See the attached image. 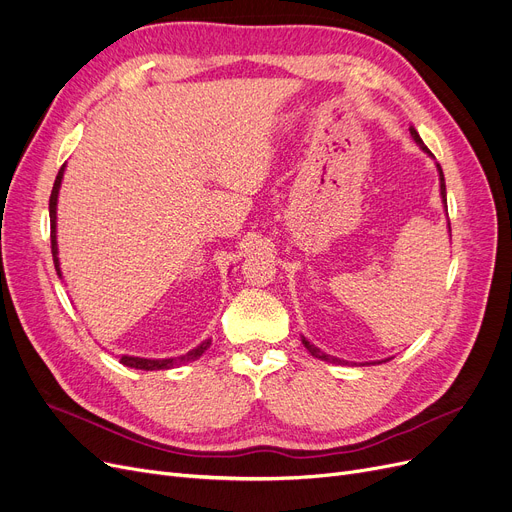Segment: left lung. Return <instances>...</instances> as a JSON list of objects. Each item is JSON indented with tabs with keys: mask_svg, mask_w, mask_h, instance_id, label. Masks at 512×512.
Masks as SVG:
<instances>
[{
	"mask_svg": "<svg viewBox=\"0 0 512 512\" xmlns=\"http://www.w3.org/2000/svg\"><path fill=\"white\" fill-rule=\"evenodd\" d=\"M409 132H411V137H413V141L415 143H418L424 151H426V154H430V149L424 145V141L420 139V135H418V130H415L413 126L409 128ZM437 168H439V177H441V196H443V202H445V206H447V192H445V177H443V170H441V166L437 164ZM449 232H451V225H449ZM301 342H304V346L308 348V352L312 354V356H316V358H320V361H327V363H337V365H348L346 361H339V358H335V356H329V354H325L323 350H318L314 344H310L308 342V339L304 337V339H301ZM382 363H386V361H382Z\"/></svg>",
	"mask_w": 512,
	"mask_h": 512,
	"instance_id": "1",
	"label": "left lung"
}]
</instances>
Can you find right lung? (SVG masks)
Returning a JSON list of instances; mask_svg holds the SVG:
<instances>
[{"instance_id":"add662e5","label":"right lung","mask_w":512,"mask_h":512,"mask_svg":"<svg viewBox=\"0 0 512 512\" xmlns=\"http://www.w3.org/2000/svg\"><path fill=\"white\" fill-rule=\"evenodd\" d=\"M63 173H65V164L61 166L59 175H56L54 179V185H52V194H50V249H52V259H54V268H56V274L61 276V268H59V257H56V198H59V187H61V179H63ZM211 346V339H206V342H202L198 348H194L192 352H187L179 358H139V356H122L120 363L126 365V367H132V369H143V371H158V369H170V367H179V365H185L189 361H196V358H200L204 354V350Z\"/></svg>"}]
</instances>
